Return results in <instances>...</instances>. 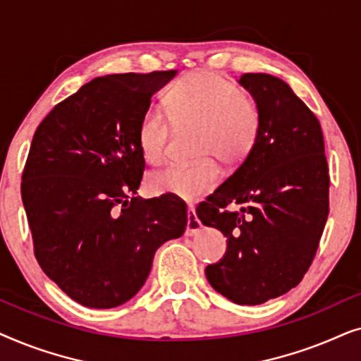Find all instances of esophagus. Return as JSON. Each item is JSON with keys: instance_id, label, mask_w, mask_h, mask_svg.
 <instances>
[{"instance_id": "1", "label": "esophagus", "mask_w": 361, "mask_h": 361, "mask_svg": "<svg viewBox=\"0 0 361 361\" xmlns=\"http://www.w3.org/2000/svg\"><path fill=\"white\" fill-rule=\"evenodd\" d=\"M199 230H200V221L197 220L195 209L190 205L189 209H187V230H185V235L187 236H194Z\"/></svg>"}]
</instances>
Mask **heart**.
Segmentation results:
<instances>
[{"label": "heart", "instance_id": "heart-1", "mask_svg": "<svg viewBox=\"0 0 361 361\" xmlns=\"http://www.w3.org/2000/svg\"><path fill=\"white\" fill-rule=\"evenodd\" d=\"M166 110L177 126H199L194 164H174L151 174L149 187L156 194H171L197 200L220 180L215 157L236 164L250 154L259 133V111L243 90L215 72H199L174 83L166 95ZM171 121L161 108L142 113L137 126V145L151 164L166 157Z\"/></svg>", "mask_w": 361, "mask_h": 361}]
</instances>
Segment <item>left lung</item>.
Here are the masks:
<instances>
[{
  "mask_svg": "<svg viewBox=\"0 0 361 361\" xmlns=\"http://www.w3.org/2000/svg\"><path fill=\"white\" fill-rule=\"evenodd\" d=\"M238 83L259 111L256 145L233 174L197 207L226 236V253L205 276L216 293L258 305L307 273L329 216V166L320 123L288 83L243 73ZM240 204L238 212L226 207Z\"/></svg>",
  "mask_w": 361,
  "mask_h": 361,
  "instance_id": "1",
  "label": "left lung"
}]
</instances>
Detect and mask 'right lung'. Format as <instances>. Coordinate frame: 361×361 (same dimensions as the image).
Instances as JSON below:
<instances>
[{
  "instance_id": "1",
  "label": "right lung",
  "mask_w": 361,
  "mask_h": 361,
  "mask_svg": "<svg viewBox=\"0 0 361 361\" xmlns=\"http://www.w3.org/2000/svg\"><path fill=\"white\" fill-rule=\"evenodd\" d=\"M176 73L93 78L34 133L21 184L34 255L49 279L85 307L130 300L156 250L185 231L184 202L136 197L146 166L137 126Z\"/></svg>"
}]
</instances>
